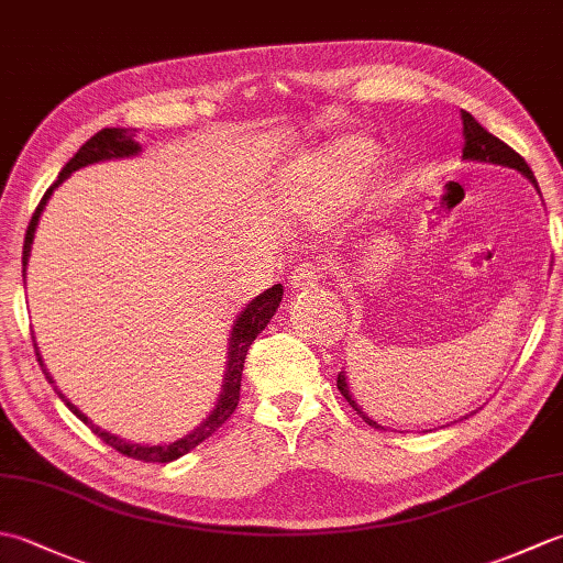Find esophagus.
Returning a JSON list of instances; mask_svg holds the SVG:
<instances>
[{"instance_id":"34e87169","label":"esophagus","mask_w":563,"mask_h":563,"mask_svg":"<svg viewBox=\"0 0 563 563\" xmlns=\"http://www.w3.org/2000/svg\"><path fill=\"white\" fill-rule=\"evenodd\" d=\"M324 268L319 266V263H302V266H297L292 273H290V288L292 290H312L319 285L321 280V273Z\"/></svg>"}]
</instances>
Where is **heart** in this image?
<instances>
[{
	"label": "heart",
	"instance_id": "heart-1",
	"mask_svg": "<svg viewBox=\"0 0 563 563\" xmlns=\"http://www.w3.org/2000/svg\"><path fill=\"white\" fill-rule=\"evenodd\" d=\"M369 157V145L365 140H345L333 150L329 157L312 162L309 169L297 174V190H300L302 208L309 214H317L324 208V188L329 186H345L351 178L363 169V164Z\"/></svg>",
	"mask_w": 563,
	"mask_h": 563
}]
</instances>
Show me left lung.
<instances>
[{"label": "left lung", "mask_w": 563, "mask_h": 563, "mask_svg": "<svg viewBox=\"0 0 563 563\" xmlns=\"http://www.w3.org/2000/svg\"><path fill=\"white\" fill-rule=\"evenodd\" d=\"M462 125H464V130H462V133H464V150H462V157H464V159H476V162H492V164H504V166H510V169H518V172H522L525 176H528L530 181L534 184V188H537V181H534V174H532V169H530L528 162H525L516 150L508 147L504 140H498L496 135L488 133L486 128H482L479 123H476L472 113L462 111ZM537 190H540V188H537ZM336 387H339V391H341L343 397H345V401H349V404L353 406V409L363 416V421H365L367 426H373V428H377V430H385V428H382L379 423H375L373 418L365 416V411L361 409V406H357V404L353 401V397H351V389H349V382H345V375H343V373H339Z\"/></svg>", "instance_id": "obj_1"}]
</instances>
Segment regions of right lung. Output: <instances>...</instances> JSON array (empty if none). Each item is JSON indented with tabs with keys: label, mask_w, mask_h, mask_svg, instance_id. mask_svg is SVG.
<instances>
[{
	"label": "right lung",
	"mask_w": 563,
	"mask_h": 563,
	"mask_svg": "<svg viewBox=\"0 0 563 563\" xmlns=\"http://www.w3.org/2000/svg\"><path fill=\"white\" fill-rule=\"evenodd\" d=\"M137 152H140V145L135 142V133H133V130H125V128H103L91 140L84 142L75 157H71L65 164L63 172H59L57 181L45 190V196L41 198L38 208H35V212H33V218L29 222V230H26V239H23V256H21L23 273H26V263H29V256H31V244H33L35 224H38L41 212L45 208L47 198L53 196V190L59 184H63L71 172L81 169V166L93 164V162H103V159L133 157V154H137ZM23 278H26V275H23ZM280 300H283V285H273V288H268L266 292H261L256 300L251 302L242 314H239L236 324H234V329L230 333V355H227V357H230V361H227L224 385H222V394H220V399H218V406H214V411L210 413V418H208L206 423H202L200 428H196L190 435L172 442V445H137V442H125V440H121L118 435L106 433V430H101L99 426H93L89 418L84 416L75 404H69L65 399V394L55 387L57 397L69 406V411L75 413L79 421H84V423L91 428L93 435L101 438L106 445H111L113 450L125 454V457H133V460H140V462H174V460L181 457V454L198 448L202 440H208L210 435H214V430H218L227 421V418L234 413L236 404H239V389H242V369H244L249 345L254 343L258 333L268 327V321L275 314V309L280 307ZM33 349H35V343H33ZM35 357H38V363L43 367V361H41V353L38 351H35ZM43 375H45L47 382H53V377L47 375L45 367H43Z\"/></svg>",
	"instance_id": "add662e5"
}]
</instances>
